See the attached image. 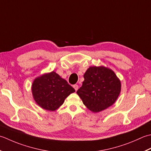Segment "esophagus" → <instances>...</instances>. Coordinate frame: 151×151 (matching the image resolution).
Here are the masks:
<instances>
[{"label":"esophagus","mask_w":151,"mask_h":151,"mask_svg":"<svg viewBox=\"0 0 151 151\" xmlns=\"http://www.w3.org/2000/svg\"><path fill=\"white\" fill-rule=\"evenodd\" d=\"M73 87L74 88V89L76 90V91H78V85H74L73 86Z\"/></svg>","instance_id":"esophagus-1"}]
</instances>
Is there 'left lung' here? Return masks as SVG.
<instances>
[{
  "mask_svg": "<svg viewBox=\"0 0 151 151\" xmlns=\"http://www.w3.org/2000/svg\"><path fill=\"white\" fill-rule=\"evenodd\" d=\"M83 78L77 94L89 110L99 112L115 103L121 93V85L111 70L104 66L90 67Z\"/></svg>",
  "mask_w": 151,
  "mask_h": 151,
  "instance_id": "left-lung-1",
  "label": "left lung"
}]
</instances>
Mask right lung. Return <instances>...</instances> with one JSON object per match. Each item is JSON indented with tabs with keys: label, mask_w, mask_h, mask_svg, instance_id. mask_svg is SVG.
Masks as SVG:
<instances>
[{
	"label": "right lung",
	"mask_w": 151,
	"mask_h": 151,
	"mask_svg": "<svg viewBox=\"0 0 151 151\" xmlns=\"http://www.w3.org/2000/svg\"><path fill=\"white\" fill-rule=\"evenodd\" d=\"M34 99L39 106L55 111L64 103L65 98L75 92L65 79L55 72L37 78L32 85Z\"/></svg>",
	"instance_id": "obj_1"
}]
</instances>
